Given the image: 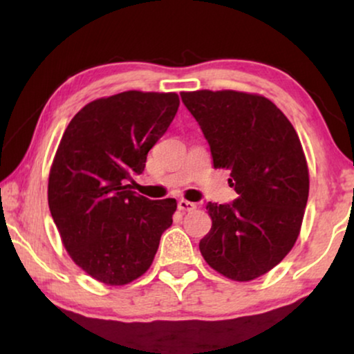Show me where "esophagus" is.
<instances>
[{"label":"esophagus","mask_w":354,"mask_h":354,"mask_svg":"<svg viewBox=\"0 0 354 354\" xmlns=\"http://www.w3.org/2000/svg\"><path fill=\"white\" fill-rule=\"evenodd\" d=\"M177 207H178V209H180L182 212H190V211L195 209L196 205H195V203L187 201V200H178Z\"/></svg>","instance_id":"esophagus-1"}]
</instances>
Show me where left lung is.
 <instances>
[{
  "instance_id": "8db88e82",
  "label": "left lung",
  "mask_w": 354,
  "mask_h": 354,
  "mask_svg": "<svg viewBox=\"0 0 354 354\" xmlns=\"http://www.w3.org/2000/svg\"><path fill=\"white\" fill-rule=\"evenodd\" d=\"M211 148L216 169H229L239 198L207 203L212 227L200 241L206 263L248 282L275 268L298 239L309 174L293 125L272 101L234 90L180 93Z\"/></svg>"
}]
</instances>
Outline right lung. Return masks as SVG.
Masks as SVG:
<instances>
[{"instance_id":"right-lung-1","label":"right lung","mask_w":354,"mask_h":354,"mask_svg":"<svg viewBox=\"0 0 354 354\" xmlns=\"http://www.w3.org/2000/svg\"><path fill=\"white\" fill-rule=\"evenodd\" d=\"M178 104L176 93L124 91L84 106L62 135L48 205L74 263L106 285L147 272L172 225L174 198L148 200L127 182L145 171Z\"/></svg>"}]
</instances>
